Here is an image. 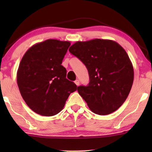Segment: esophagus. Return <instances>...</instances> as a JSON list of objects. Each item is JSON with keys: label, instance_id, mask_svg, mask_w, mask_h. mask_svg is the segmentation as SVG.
Listing matches in <instances>:
<instances>
[{"label": "esophagus", "instance_id": "1", "mask_svg": "<svg viewBox=\"0 0 152 152\" xmlns=\"http://www.w3.org/2000/svg\"><path fill=\"white\" fill-rule=\"evenodd\" d=\"M75 84L77 86H79V85H80V81H79L78 80H76L75 81Z\"/></svg>", "mask_w": 152, "mask_h": 152}]
</instances>
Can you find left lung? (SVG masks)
Wrapping results in <instances>:
<instances>
[{
	"label": "left lung",
	"instance_id": "8db88e82",
	"mask_svg": "<svg viewBox=\"0 0 152 152\" xmlns=\"http://www.w3.org/2000/svg\"><path fill=\"white\" fill-rule=\"evenodd\" d=\"M69 52L82 61L88 71V86L77 91L91 111L110 114L126 100L134 82V68L127 53L115 41L95 39L77 41Z\"/></svg>",
	"mask_w": 152,
	"mask_h": 152
}]
</instances>
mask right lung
<instances>
[{"instance_id": "obj_1", "label": "right lung", "mask_w": 152, "mask_h": 152, "mask_svg": "<svg viewBox=\"0 0 152 152\" xmlns=\"http://www.w3.org/2000/svg\"><path fill=\"white\" fill-rule=\"evenodd\" d=\"M70 45L69 41L48 39L30 48L20 62L18 88L27 105L37 114L59 113L77 88L66 79V69L61 65Z\"/></svg>"}]
</instances>
